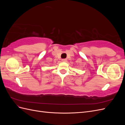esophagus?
Returning a JSON list of instances; mask_svg holds the SVG:
<instances>
[{
    "mask_svg": "<svg viewBox=\"0 0 125 125\" xmlns=\"http://www.w3.org/2000/svg\"><path fill=\"white\" fill-rule=\"evenodd\" d=\"M62 62H67V59H62Z\"/></svg>",
    "mask_w": 125,
    "mask_h": 125,
    "instance_id": "esophagus-1",
    "label": "esophagus"
}]
</instances>
